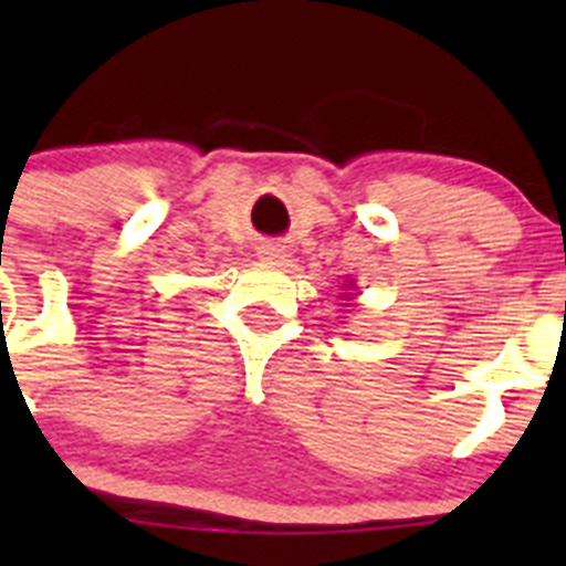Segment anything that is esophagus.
<instances>
[{"mask_svg":"<svg viewBox=\"0 0 566 566\" xmlns=\"http://www.w3.org/2000/svg\"><path fill=\"white\" fill-rule=\"evenodd\" d=\"M258 258L269 260V263H283V260L289 258V252L283 243H272V240H269V243H260L258 247Z\"/></svg>","mask_w":566,"mask_h":566,"instance_id":"esophagus-1","label":"esophagus"}]
</instances>
